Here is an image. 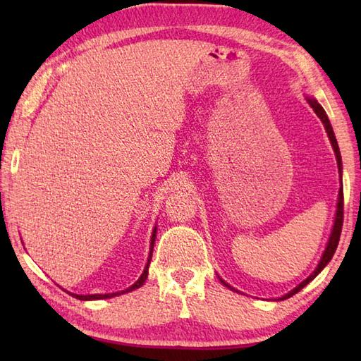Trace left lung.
<instances>
[{"label":"left lung","mask_w":361,"mask_h":361,"mask_svg":"<svg viewBox=\"0 0 361 361\" xmlns=\"http://www.w3.org/2000/svg\"><path fill=\"white\" fill-rule=\"evenodd\" d=\"M307 102L310 104V106L313 109V111L317 113V116L321 119V122H323V124H324V128H326V132H327L329 140H331V144H332L334 152H335V157H336V163H338L340 175H341V155H340L338 142H336V137H335V135H334V130H332V126H331V121H329V118H327V114H326V111H324L323 106H321V105L315 101V99H313V97H307ZM343 204H344V202H343V188H340V192H338V203H336V214H335L334 228H332V233H331V237H329L327 247H326V250H324V252H323V256H321V260H319L318 267L315 268V271H313V273L309 276L307 279L302 281L301 283H299L298 287H295V288L291 290V291H288L287 295H283L282 298H279L281 301H282V299H287V298H290V296H293L295 293H298L299 290H302L305 286H307V283H309L310 281L315 279L317 276L321 273V270H323V268H324V267H326V265L332 260V256H334V252H335L336 247H338L340 235H341V228H343ZM220 281L224 282V286H226L228 288H231L233 291H237V290H235V288H233L231 286H228V283H226L224 279H220Z\"/></svg>","instance_id":"obj_1"}]
</instances>
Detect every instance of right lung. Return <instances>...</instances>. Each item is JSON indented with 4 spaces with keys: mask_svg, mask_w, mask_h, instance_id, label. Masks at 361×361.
<instances>
[{
    "mask_svg": "<svg viewBox=\"0 0 361 361\" xmlns=\"http://www.w3.org/2000/svg\"><path fill=\"white\" fill-rule=\"evenodd\" d=\"M155 237H157V228H153V233H152V239H150V252H149V259H147V264H145V268L142 274L140 276V279H137L132 287H128L126 290L122 291H116V293H105V295H74V293H70L73 295L74 298L80 299V301H91V299H106V298H113V296H119V295H124V293H128V291L132 290H136L140 288L142 283L145 282V279H147V274H149V264L152 260V252H153V243H155Z\"/></svg>",
    "mask_w": 361,
    "mask_h": 361,
    "instance_id": "1",
    "label": "right lung"
}]
</instances>
